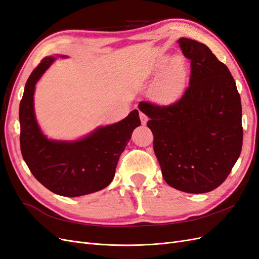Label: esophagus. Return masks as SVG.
Returning <instances> with one entry per match:
<instances>
[{
    "label": "esophagus",
    "instance_id": "1",
    "mask_svg": "<svg viewBox=\"0 0 259 259\" xmlns=\"http://www.w3.org/2000/svg\"><path fill=\"white\" fill-rule=\"evenodd\" d=\"M139 117H140V121H142V124H143V125H146V123H147V121H148V116H147L145 113L140 112V113H139Z\"/></svg>",
    "mask_w": 259,
    "mask_h": 259
}]
</instances>
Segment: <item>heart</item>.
Masks as SVG:
<instances>
[{
    "mask_svg": "<svg viewBox=\"0 0 259 259\" xmlns=\"http://www.w3.org/2000/svg\"><path fill=\"white\" fill-rule=\"evenodd\" d=\"M187 70L183 59L171 61L167 70L154 86V96L161 101L174 99L183 91L186 82Z\"/></svg>",
    "mask_w": 259,
    "mask_h": 259,
    "instance_id": "b5f03b06",
    "label": "heart"
}]
</instances>
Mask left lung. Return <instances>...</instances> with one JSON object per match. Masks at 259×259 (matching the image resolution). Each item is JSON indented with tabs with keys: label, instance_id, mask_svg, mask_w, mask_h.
Instances as JSON below:
<instances>
[{
	"label": "left lung",
	"instance_id": "1",
	"mask_svg": "<svg viewBox=\"0 0 259 259\" xmlns=\"http://www.w3.org/2000/svg\"><path fill=\"white\" fill-rule=\"evenodd\" d=\"M190 60L189 86L166 106L140 101L150 120L153 150L165 182L177 190L205 193L221 186L243 144L242 106L228 67L205 44L178 41Z\"/></svg>",
	"mask_w": 259,
	"mask_h": 259
}]
</instances>
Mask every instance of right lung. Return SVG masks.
I'll use <instances>...</instances> for the list:
<instances>
[{
	"mask_svg": "<svg viewBox=\"0 0 259 259\" xmlns=\"http://www.w3.org/2000/svg\"><path fill=\"white\" fill-rule=\"evenodd\" d=\"M54 59H42L26 83L19 107L20 150L30 171L45 188L64 197H80L112 182L120 155L140 125L139 113L133 110L124 120L74 143L49 140L35 121L33 94L36 81Z\"/></svg>",
	"mask_w": 259,
	"mask_h": 259,
	"instance_id": "obj_1",
	"label": "right lung"
}]
</instances>
